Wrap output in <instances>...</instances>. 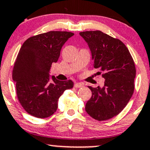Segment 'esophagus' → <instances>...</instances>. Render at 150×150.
<instances>
[{"label": "esophagus", "mask_w": 150, "mask_h": 150, "mask_svg": "<svg viewBox=\"0 0 150 150\" xmlns=\"http://www.w3.org/2000/svg\"><path fill=\"white\" fill-rule=\"evenodd\" d=\"M74 86H75V88H83V87L84 86V85L81 83H75Z\"/></svg>", "instance_id": "34e87169"}]
</instances>
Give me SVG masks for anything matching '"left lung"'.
<instances>
[{
  "label": "left lung",
  "mask_w": 150,
  "mask_h": 150,
  "mask_svg": "<svg viewBox=\"0 0 150 150\" xmlns=\"http://www.w3.org/2000/svg\"><path fill=\"white\" fill-rule=\"evenodd\" d=\"M80 35L88 42L94 67L105 78L103 88H92V97L85 105L93 119L105 121L119 115L134 90L136 68L126 45L120 40L100 30L84 31Z\"/></svg>",
  "instance_id": "1"
}]
</instances>
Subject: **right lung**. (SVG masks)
Segmentation results:
<instances>
[{
    "label": "right lung",
    "mask_w": 150,
    "mask_h": 150,
    "mask_svg": "<svg viewBox=\"0 0 150 150\" xmlns=\"http://www.w3.org/2000/svg\"><path fill=\"white\" fill-rule=\"evenodd\" d=\"M74 35L67 31H49L30 37L20 49L13 69L16 93L21 106L37 118H46L57 109L65 90L73 88L71 80L60 81L49 71L56 62L62 45Z\"/></svg>",
    "instance_id": "add662e5"
}]
</instances>
